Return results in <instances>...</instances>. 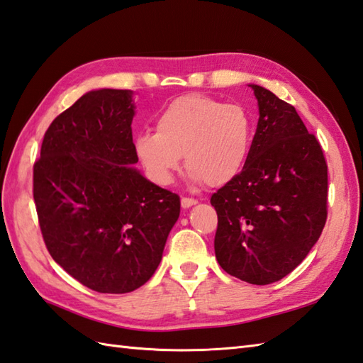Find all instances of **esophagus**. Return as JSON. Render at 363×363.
I'll return each mask as SVG.
<instances>
[{
    "label": "esophagus",
    "instance_id": "34e87169",
    "mask_svg": "<svg viewBox=\"0 0 363 363\" xmlns=\"http://www.w3.org/2000/svg\"><path fill=\"white\" fill-rule=\"evenodd\" d=\"M198 201L195 198H182L181 199V206L184 207V209H189V207H191V206H195Z\"/></svg>",
    "mask_w": 363,
    "mask_h": 363
}]
</instances>
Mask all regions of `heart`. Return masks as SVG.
I'll use <instances>...</instances> for the list:
<instances>
[{
	"instance_id": "obj_1",
	"label": "heart",
	"mask_w": 363,
	"mask_h": 363,
	"mask_svg": "<svg viewBox=\"0 0 363 363\" xmlns=\"http://www.w3.org/2000/svg\"><path fill=\"white\" fill-rule=\"evenodd\" d=\"M254 126L242 104L187 94L174 98L156 117V133L134 137V152L150 179L168 186L182 154L191 179L226 186L242 173L252 145Z\"/></svg>"
}]
</instances>
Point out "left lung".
Here are the masks:
<instances>
[{"instance_id": "left-lung-1", "label": "left lung", "mask_w": 363, "mask_h": 363, "mask_svg": "<svg viewBox=\"0 0 363 363\" xmlns=\"http://www.w3.org/2000/svg\"><path fill=\"white\" fill-rule=\"evenodd\" d=\"M259 121L248 160L211 198L218 215L215 257L230 276L282 279L317 243L328 217V165L295 107L250 84Z\"/></svg>"}]
</instances>
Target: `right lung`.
Wrapping results in <instances>:
<instances>
[{
    "mask_svg": "<svg viewBox=\"0 0 363 363\" xmlns=\"http://www.w3.org/2000/svg\"><path fill=\"white\" fill-rule=\"evenodd\" d=\"M133 90L84 94L54 118L34 164V201L51 257L86 287L129 293L162 260L181 199L134 165Z\"/></svg>",
    "mask_w": 363,
    "mask_h": 363,
    "instance_id": "right-lung-1",
    "label": "right lung"
}]
</instances>
